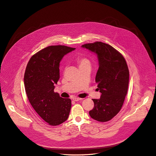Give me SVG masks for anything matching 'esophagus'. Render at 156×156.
I'll use <instances>...</instances> for the list:
<instances>
[{"label": "esophagus", "mask_w": 156, "mask_h": 156, "mask_svg": "<svg viewBox=\"0 0 156 156\" xmlns=\"http://www.w3.org/2000/svg\"><path fill=\"white\" fill-rule=\"evenodd\" d=\"M73 100L74 101H79V100H82V98H79V97H74V98H73Z\"/></svg>", "instance_id": "obj_1"}]
</instances>
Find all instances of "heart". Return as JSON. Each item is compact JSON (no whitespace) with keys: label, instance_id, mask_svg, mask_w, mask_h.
<instances>
[{"label":"heart","instance_id":"b5f03b06","mask_svg":"<svg viewBox=\"0 0 156 156\" xmlns=\"http://www.w3.org/2000/svg\"><path fill=\"white\" fill-rule=\"evenodd\" d=\"M77 63L79 68L83 67H90V61L89 59L85 56H80L77 59Z\"/></svg>","mask_w":156,"mask_h":156}]
</instances>
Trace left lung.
<instances>
[{
    "label": "left lung",
    "instance_id": "1",
    "mask_svg": "<svg viewBox=\"0 0 156 156\" xmlns=\"http://www.w3.org/2000/svg\"><path fill=\"white\" fill-rule=\"evenodd\" d=\"M96 53L99 61L95 82L101 93L100 99H92L94 107L90 116L99 122H107L122 108L127 94L129 70L122 55L111 45L100 41L82 45Z\"/></svg>",
    "mask_w": 156,
    "mask_h": 156
}]
</instances>
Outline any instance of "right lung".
<instances>
[{"mask_svg": "<svg viewBox=\"0 0 156 156\" xmlns=\"http://www.w3.org/2000/svg\"><path fill=\"white\" fill-rule=\"evenodd\" d=\"M75 48L50 45L34 54L29 59L24 76L28 100L36 112L50 126H58L68 118L71 107L69 98L54 92L59 79V62Z\"/></svg>", "mask_w": 156, "mask_h": 156, "instance_id": "right-lung-1", "label": "right lung"}]
</instances>
